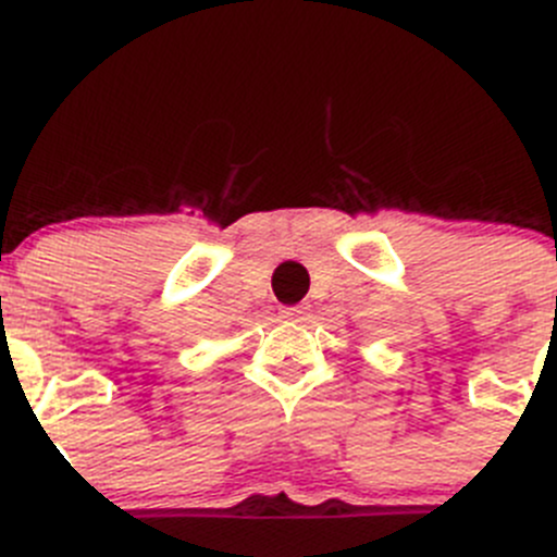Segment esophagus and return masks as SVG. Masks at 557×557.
<instances>
[{"label":"esophagus","instance_id":"obj_1","mask_svg":"<svg viewBox=\"0 0 557 557\" xmlns=\"http://www.w3.org/2000/svg\"><path fill=\"white\" fill-rule=\"evenodd\" d=\"M307 315H310V310H307L305 305H296V307H283V310H280V318H283V321H307Z\"/></svg>","mask_w":557,"mask_h":557}]
</instances>
